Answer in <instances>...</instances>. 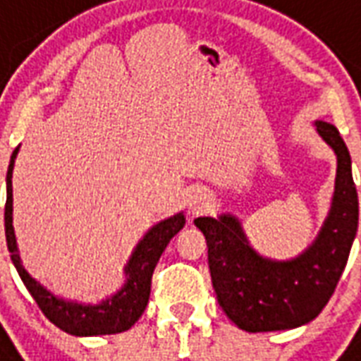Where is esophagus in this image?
I'll return each instance as SVG.
<instances>
[{
  "label": "esophagus",
  "instance_id": "34e87169",
  "mask_svg": "<svg viewBox=\"0 0 361 361\" xmlns=\"http://www.w3.org/2000/svg\"><path fill=\"white\" fill-rule=\"evenodd\" d=\"M208 195L206 192H197V195H192L191 198H189V208L192 209V212H202L206 206H208Z\"/></svg>",
  "mask_w": 361,
  "mask_h": 361
}]
</instances>
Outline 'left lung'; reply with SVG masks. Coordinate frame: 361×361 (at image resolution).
<instances>
[{"label":"left lung","instance_id":"8db88e82","mask_svg":"<svg viewBox=\"0 0 361 361\" xmlns=\"http://www.w3.org/2000/svg\"><path fill=\"white\" fill-rule=\"evenodd\" d=\"M317 130L337 155L330 214L307 251L286 262L262 258L232 215L198 217L208 243V264L219 305L245 331L292 330L319 317L330 302L358 231V192L350 153L339 130L317 121Z\"/></svg>","mask_w":361,"mask_h":361}]
</instances>
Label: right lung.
<instances>
[{"label":"right lung","mask_w":361,"mask_h":361,"mask_svg":"<svg viewBox=\"0 0 361 361\" xmlns=\"http://www.w3.org/2000/svg\"><path fill=\"white\" fill-rule=\"evenodd\" d=\"M18 147L11 155L7 170V202H5V236L7 247L13 258V264L18 269V275L24 281L25 288L30 290L44 317L59 330L71 336H110L129 330L136 320L140 319L149 300L152 292V275L163 255L164 247L185 225L183 214H178L170 219H164L147 232L144 240L136 245L129 264L125 266L127 283L118 294L104 300L99 305H82L76 302H65L48 292L41 283H37L25 271L20 262L18 247L13 228V166Z\"/></svg>","instance_id":"1"}]
</instances>
